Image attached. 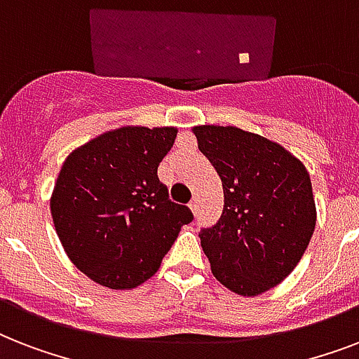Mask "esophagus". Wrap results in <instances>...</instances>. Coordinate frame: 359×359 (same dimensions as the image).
<instances>
[{
	"mask_svg": "<svg viewBox=\"0 0 359 359\" xmlns=\"http://www.w3.org/2000/svg\"><path fill=\"white\" fill-rule=\"evenodd\" d=\"M188 207H190V210L194 212V216H197V212H199V201H197V199H191Z\"/></svg>",
	"mask_w": 359,
	"mask_h": 359,
	"instance_id": "34e87169",
	"label": "esophagus"
}]
</instances>
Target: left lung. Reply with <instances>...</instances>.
Masks as SVG:
<instances>
[{
	"mask_svg": "<svg viewBox=\"0 0 359 359\" xmlns=\"http://www.w3.org/2000/svg\"><path fill=\"white\" fill-rule=\"evenodd\" d=\"M199 151L224 186V212L199 238L214 278L242 296L279 285L300 262L317 208L306 165L283 147L236 126H196Z\"/></svg>",
	"mask_w": 359,
	"mask_h": 359,
	"instance_id": "obj_1",
	"label": "left lung"
}]
</instances>
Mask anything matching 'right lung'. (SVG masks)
<instances>
[{
    "label": "right lung",
    "mask_w": 359,
    "mask_h": 359,
    "mask_svg": "<svg viewBox=\"0 0 359 359\" xmlns=\"http://www.w3.org/2000/svg\"><path fill=\"white\" fill-rule=\"evenodd\" d=\"M177 128L123 126L70 152L50 208L78 270L109 289H134L156 273L194 214L169 199L158 165Z\"/></svg>",
    "instance_id": "obj_1"
}]
</instances>
